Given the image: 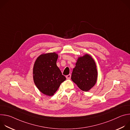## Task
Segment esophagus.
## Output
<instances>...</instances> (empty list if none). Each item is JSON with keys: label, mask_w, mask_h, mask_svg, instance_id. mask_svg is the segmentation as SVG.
Returning <instances> with one entry per match:
<instances>
[{"label": "esophagus", "mask_w": 130, "mask_h": 130, "mask_svg": "<svg viewBox=\"0 0 130 130\" xmlns=\"http://www.w3.org/2000/svg\"><path fill=\"white\" fill-rule=\"evenodd\" d=\"M66 78L67 79H70V78H71V75H70V74H69V75H67L66 76Z\"/></svg>", "instance_id": "1"}]
</instances>
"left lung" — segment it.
Here are the masks:
<instances>
[{
    "label": "left lung",
    "mask_w": 130,
    "mask_h": 130,
    "mask_svg": "<svg viewBox=\"0 0 130 130\" xmlns=\"http://www.w3.org/2000/svg\"><path fill=\"white\" fill-rule=\"evenodd\" d=\"M98 72L95 61L89 54L79 57L73 69L72 81L83 91H88L96 84Z\"/></svg>",
    "instance_id": "8db88e82"
}]
</instances>
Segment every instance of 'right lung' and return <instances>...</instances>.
I'll list each match as a JSON object with an SVG mask.
<instances>
[{
    "instance_id": "obj_1",
    "label": "right lung",
    "mask_w": 130,
    "mask_h": 130,
    "mask_svg": "<svg viewBox=\"0 0 130 130\" xmlns=\"http://www.w3.org/2000/svg\"><path fill=\"white\" fill-rule=\"evenodd\" d=\"M58 55L55 52L42 54L37 58L33 67V80L43 94L52 96L66 78L57 65Z\"/></svg>"
}]
</instances>
